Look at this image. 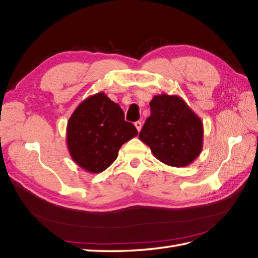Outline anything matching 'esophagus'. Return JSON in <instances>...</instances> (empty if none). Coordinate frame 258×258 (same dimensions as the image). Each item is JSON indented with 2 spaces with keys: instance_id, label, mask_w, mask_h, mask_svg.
Returning a JSON list of instances; mask_svg holds the SVG:
<instances>
[{
  "instance_id": "34e87169",
  "label": "esophagus",
  "mask_w": 258,
  "mask_h": 258,
  "mask_svg": "<svg viewBox=\"0 0 258 258\" xmlns=\"http://www.w3.org/2000/svg\"><path fill=\"white\" fill-rule=\"evenodd\" d=\"M134 125H135L136 130H138L139 132H140L141 128H142V122H140V120H138V122H135V123H134Z\"/></svg>"
}]
</instances>
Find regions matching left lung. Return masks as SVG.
Here are the masks:
<instances>
[{
	"mask_svg": "<svg viewBox=\"0 0 258 258\" xmlns=\"http://www.w3.org/2000/svg\"><path fill=\"white\" fill-rule=\"evenodd\" d=\"M139 135L158 161L174 167L193 163L203 149V122L182 97L155 95Z\"/></svg>",
	"mask_w": 258,
	"mask_h": 258,
	"instance_id": "1",
	"label": "left lung"
}]
</instances>
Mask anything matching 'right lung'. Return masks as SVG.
Returning <instances> with one entry per match:
<instances>
[{
  "label": "right lung",
  "mask_w": 258,
  "mask_h": 258,
  "mask_svg": "<svg viewBox=\"0 0 258 258\" xmlns=\"http://www.w3.org/2000/svg\"><path fill=\"white\" fill-rule=\"evenodd\" d=\"M138 134L135 126L124 119L118 104L100 92L87 97L71 115L67 143L71 157L80 167L101 173L116 160L122 145Z\"/></svg>",
  "instance_id": "obj_1"
}]
</instances>
